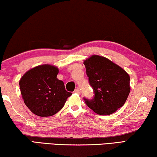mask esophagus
<instances>
[{
    "mask_svg": "<svg viewBox=\"0 0 157 157\" xmlns=\"http://www.w3.org/2000/svg\"><path fill=\"white\" fill-rule=\"evenodd\" d=\"M74 92H75V93H80V90H79L78 88H76L74 90Z\"/></svg>",
    "mask_w": 157,
    "mask_h": 157,
    "instance_id": "34e87169",
    "label": "esophagus"
}]
</instances>
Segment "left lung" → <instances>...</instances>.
Here are the masks:
<instances>
[{
  "mask_svg": "<svg viewBox=\"0 0 157 157\" xmlns=\"http://www.w3.org/2000/svg\"><path fill=\"white\" fill-rule=\"evenodd\" d=\"M90 86L94 92L92 99H83L97 114L113 113L121 108L130 92V78L122 68L104 57L92 56L84 61Z\"/></svg>",
  "mask_w": 157,
  "mask_h": 157,
  "instance_id": "left-lung-1",
  "label": "left lung"
}]
</instances>
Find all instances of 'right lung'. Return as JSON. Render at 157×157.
Here are the masks:
<instances>
[{
	"label": "right lung",
	"instance_id": "add662e5",
	"mask_svg": "<svg viewBox=\"0 0 157 157\" xmlns=\"http://www.w3.org/2000/svg\"><path fill=\"white\" fill-rule=\"evenodd\" d=\"M58 71L54 66L40 65L28 71L21 78L19 86L25 104L38 116L57 113L72 94L57 78Z\"/></svg>",
	"mask_w": 157,
	"mask_h": 157
}]
</instances>
